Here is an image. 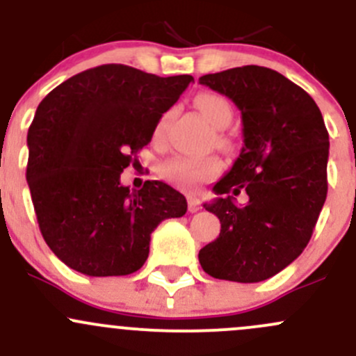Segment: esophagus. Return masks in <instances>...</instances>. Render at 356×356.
I'll return each mask as SVG.
<instances>
[{
    "mask_svg": "<svg viewBox=\"0 0 356 356\" xmlns=\"http://www.w3.org/2000/svg\"><path fill=\"white\" fill-rule=\"evenodd\" d=\"M201 208V203L198 198H195V196H188V210L191 211V213H196Z\"/></svg>",
    "mask_w": 356,
    "mask_h": 356,
    "instance_id": "obj_1",
    "label": "esophagus"
}]
</instances>
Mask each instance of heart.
Here are the masks:
<instances>
[{
    "label": "heart",
    "instance_id": "1",
    "mask_svg": "<svg viewBox=\"0 0 356 356\" xmlns=\"http://www.w3.org/2000/svg\"><path fill=\"white\" fill-rule=\"evenodd\" d=\"M195 105L215 127L222 129L231 124L232 106L224 96L215 95V92H200L195 98ZM170 115L172 111L161 115L160 120L156 122L155 136L161 134ZM218 172H220V165L215 158H195L184 155L170 158V160L163 161L160 167L161 177L182 186V188H196V186L217 177Z\"/></svg>",
    "mask_w": 356,
    "mask_h": 356
}]
</instances>
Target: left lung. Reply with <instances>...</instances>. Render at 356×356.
<instances>
[{
    "instance_id": "8db88e82",
    "label": "left lung",
    "mask_w": 356,
    "mask_h": 356,
    "mask_svg": "<svg viewBox=\"0 0 356 356\" xmlns=\"http://www.w3.org/2000/svg\"><path fill=\"white\" fill-rule=\"evenodd\" d=\"M241 110L245 146L204 203L220 234L200 250L208 275L260 282L296 260L327 196L329 132L307 91L267 67L245 65L200 77ZM246 191L241 209L234 197ZM235 195L229 197L228 193Z\"/></svg>"
}]
</instances>
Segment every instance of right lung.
Here are the masks:
<instances>
[{"label":"right lung","instance_id":"obj_1","mask_svg":"<svg viewBox=\"0 0 356 356\" xmlns=\"http://www.w3.org/2000/svg\"><path fill=\"white\" fill-rule=\"evenodd\" d=\"M193 81L108 63L67 79L39 103L25 177L39 231L70 268L132 274L145 265L156 225L186 213V198L168 184L146 181L131 191L120 174Z\"/></svg>","mask_w":356,"mask_h":356}]
</instances>
